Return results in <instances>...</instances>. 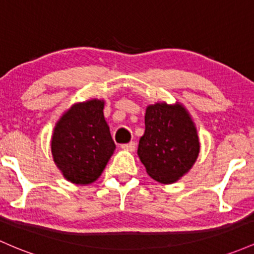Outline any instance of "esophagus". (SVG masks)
Listing matches in <instances>:
<instances>
[{
    "instance_id": "34e87169",
    "label": "esophagus",
    "mask_w": 254,
    "mask_h": 254,
    "mask_svg": "<svg viewBox=\"0 0 254 254\" xmlns=\"http://www.w3.org/2000/svg\"><path fill=\"white\" fill-rule=\"evenodd\" d=\"M121 148L124 149V150H127V152H133V150H135V148H136V144H135V142H129V143L122 144Z\"/></svg>"
}]
</instances>
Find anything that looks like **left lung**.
I'll return each mask as SVG.
<instances>
[{"instance_id":"obj_1","label":"left lung","mask_w":254,"mask_h":254,"mask_svg":"<svg viewBox=\"0 0 254 254\" xmlns=\"http://www.w3.org/2000/svg\"><path fill=\"white\" fill-rule=\"evenodd\" d=\"M137 154L147 174L172 185L189 172L199 157L200 141L190 113L180 102L148 105Z\"/></svg>"}]
</instances>
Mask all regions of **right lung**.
Masks as SVG:
<instances>
[{
  "mask_svg": "<svg viewBox=\"0 0 254 254\" xmlns=\"http://www.w3.org/2000/svg\"><path fill=\"white\" fill-rule=\"evenodd\" d=\"M104 107L105 101L99 99L77 102L55 124L50 141L53 160L68 182H95L114 153Z\"/></svg>",
  "mask_w": 254,
  "mask_h": 254,
  "instance_id": "right-lung-1",
  "label": "right lung"
}]
</instances>
